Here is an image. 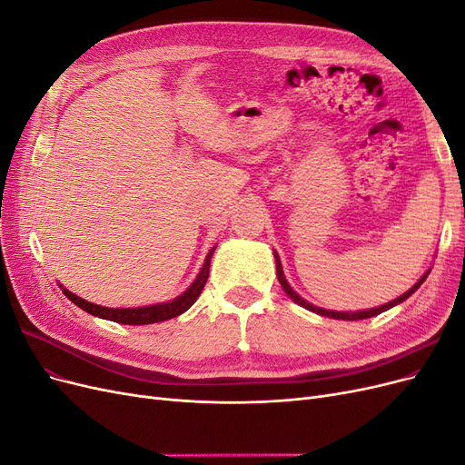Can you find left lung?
<instances>
[{
    "label": "left lung",
    "instance_id": "1",
    "mask_svg": "<svg viewBox=\"0 0 465 465\" xmlns=\"http://www.w3.org/2000/svg\"><path fill=\"white\" fill-rule=\"evenodd\" d=\"M273 256H275V267H277V279H279V283H281V287H283V291L289 294V299H292L294 302L297 304H301L302 308H306V311H312V312H316V314H320V316H328V318H335V320H364V318H371V316H376V314H380V312H386V311H390L391 306H396V304H401L405 299H410L411 294L423 285V281L427 279V275L430 273V272H427L423 277H420L417 283L407 291V292H403L401 297H398V299H393V301H390V302H386V304H382V306H376V308H369V311H357V312H337V311H326V308H320V306H314V304H311L308 301H304L302 297H299L297 292H294V289L289 285V281L285 279V273H283V265H281V260H279V254L277 252H273Z\"/></svg>",
    "mask_w": 465,
    "mask_h": 465
}]
</instances>
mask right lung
<instances>
[{
	"label": "right lung",
	"mask_w": 465,
	"mask_h": 465,
	"mask_svg": "<svg viewBox=\"0 0 465 465\" xmlns=\"http://www.w3.org/2000/svg\"><path fill=\"white\" fill-rule=\"evenodd\" d=\"M217 246L211 248L205 256V262L202 265V270L198 273V277L193 279V283L180 294V297L168 301V302H159V304H149V306H137V308H108V306H101V304H94L89 302L85 299L77 297L72 291H67L62 287L65 297L72 301L74 304H77L83 311L98 316L103 320H110V322H118V323H128V326H143V323H157V322H164V320H171L176 318L180 314H184L188 308L198 301V297L202 294L205 283H207V277H209V265H211V256H213Z\"/></svg>",
	"instance_id": "1"
}]
</instances>
